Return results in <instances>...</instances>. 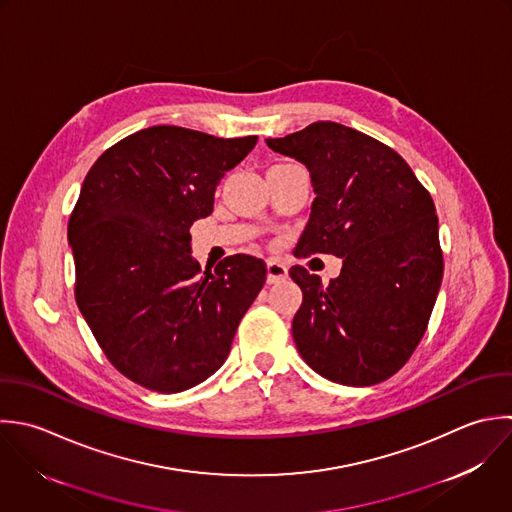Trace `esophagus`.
I'll use <instances>...</instances> for the list:
<instances>
[{
  "mask_svg": "<svg viewBox=\"0 0 512 512\" xmlns=\"http://www.w3.org/2000/svg\"><path fill=\"white\" fill-rule=\"evenodd\" d=\"M287 277V265L277 261V259H269L267 261V281L269 283H279Z\"/></svg>",
  "mask_w": 512,
  "mask_h": 512,
  "instance_id": "obj_1",
  "label": "esophagus"
}]
</instances>
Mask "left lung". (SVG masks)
Wrapping results in <instances>:
<instances>
[{
	"instance_id": "left-lung-1",
	"label": "left lung",
	"mask_w": 512,
	"mask_h": 512,
	"mask_svg": "<svg viewBox=\"0 0 512 512\" xmlns=\"http://www.w3.org/2000/svg\"><path fill=\"white\" fill-rule=\"evenodd\" d=\"M265 141L311 177L315 199L295 251L343 259L329 285L291 267L303 291L295 345L333 383H381L417 349L441 289L435 203L397 151L341 123L317 121Z\"/></svg>"
}]
</instances>
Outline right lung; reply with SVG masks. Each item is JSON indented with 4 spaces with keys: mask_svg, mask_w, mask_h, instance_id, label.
<instances>
[{
    "mask_svg": "<svg viewBox=\"0 0 512 512\" xmlns=\"http://www.w3.org/2000/svg\"><path fill=\"white\" fill-rule=\"evenodd\" d=\"M255 143L155 125L109 147L81 185L67 225L77 307L111 365L145 389L209 379L265 285L251 255L201 269L189 235Z\"/></svg>",
    "mask_w": 512,
    "mask_h": 512,
    "instance_id": "obj_1",
    "label": "right lung"
}]
</instances>
